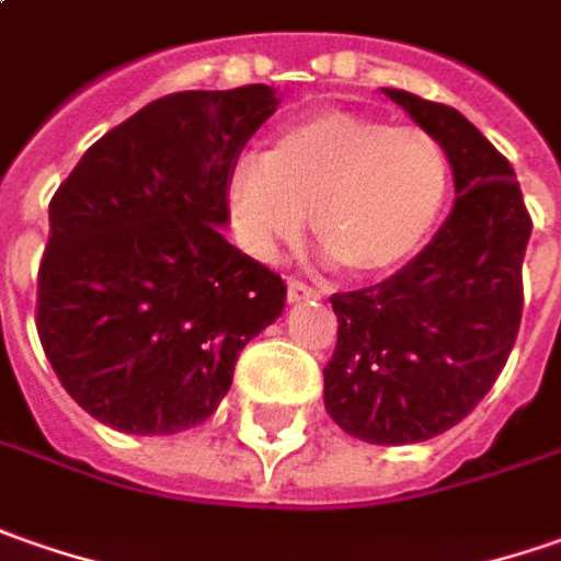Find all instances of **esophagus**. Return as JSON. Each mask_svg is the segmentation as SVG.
<instances>
[{
  "label": "esophagus",
  "mask_w": 561,
  "mask_h": 561,
  "mask_svg": "<svg viewBox=\"0 0 561 561\" xmlns=\"http://www.w3.org/2000/svg\"><path fill=\"white\" fill-rule=\"evenodd\" d=\"M317 300L322 298V291L319 288H313V285H307V282L300 279H288V300L291 304H298V300Z\"/></svg>",
  "instance_id": "1"
}]
</instances>
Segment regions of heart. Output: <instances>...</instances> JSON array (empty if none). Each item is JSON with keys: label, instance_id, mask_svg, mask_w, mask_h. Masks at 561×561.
Returning <instances> with one entry per match:
<instances>
[{"label": "heart", "instance_id": "1", "mask_svg": "<svg viewBox=\"0 0 561 561\" xmlns=\"http://www.w3.org/2000/svg\"><path fill=\"white\" fill-rule=\"evenodd\" d=\"M450 195V158L425 126L322 111L282 126L229 180L232 220L257 257L298 242L313 210L317 242L351 273L397 270L432 236Z\"/></svg>", "mask_w": 561, "mask_h": 561}]
</instances>
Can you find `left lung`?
<instances>
[{
	"label": "left lung",
	"instance_id": "8db88e82",
	"mask_svg": "<svg viewBox=\"0 0 561 561\" xmlns=\"http://www.w3.org/2000/svg\"><path fill=\"white\" fill-rule=\"evenodd\" d=\"M450 158V217L391 279L332 295L339 344L325 410L366 444H419L462 422L491 391L522 322L531 214L510 161L456 107L381 89Z\"/></svg>",
	"mask_w": 561,
	"mask_h": 561
}]
</instances>
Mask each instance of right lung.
Returning a JSON list of instances; mask_svg holds the SVG:
<instances>
[{
  "mask_svg": "<svg viewBox=\"0 0 561 561\" xmlns=\"http://www.w3.org/2000/svg\"><path fill=\"white\" fill-rule=\"evenodd\" d=\"M276 105L263 83L173 92L107 129L58 185L36 332L92 419L126 435L202 425L244 344L282 313L279 273L220 229L239 151Z\"/></svg>",
  "mask_w": 561,
  "mask_h": 561,
  "instance_id": "add662e5",
  "label": "right lung"
}]
</instances>
